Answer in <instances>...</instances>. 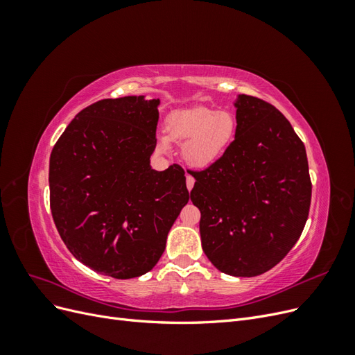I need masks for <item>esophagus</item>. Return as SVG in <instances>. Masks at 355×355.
Masks as SVG:
<instances>
[{
    "label": "esophagus",
    "instance_id": "obj_1",
    "mask_svg": "<svg viewBox=\"0 0 355 355\" xmlns=\"http://www.w3.org/2000/svg\"><path fill=\"white\" fill-rule=\"evenodd\" d=\"M194 184H196L194 178L189 176V175H187V188H188V191H191L192 188H194Z\"/></svg>",
    "mask_w": 355,
    "mask_h": 355
}]
</instances>
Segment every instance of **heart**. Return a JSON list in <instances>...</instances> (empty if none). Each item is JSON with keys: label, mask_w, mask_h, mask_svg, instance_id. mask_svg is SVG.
<instances>
[{"label": "heart", "mask_w": 355, "mask_h": 355, "mask_svg": "<svg viewBox=\"0 0 355 355\" xmlns=\"http://www.w3.org/2000/svg\"><path fill=\"white\" fill-rule=\"evenodd\" d=\"M166 136L158 137L161 151H168V139L182 145V157L194 168H207L219 161L234 142L237 120L227 110L194 108L167 118Z\"/></svg>", "instance_id": "b5f03b06"}]
</instances>
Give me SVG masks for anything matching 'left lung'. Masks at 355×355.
<instances>
[{"mask_svg":"<svg viewBox=\"0 0 355 355\" xmlns=\"http://www.w3.org/2000/svg\"><path fill=\"white\" fill-rule=\"evenodd\" d=\"M237 133L223 157L192 171L191 201L201 211V247L220 272L254 277L292 250L306 223V151L287 118L268 102L239 94Z\"/></svg>","mask_w":355,"mask_h":355,"instance_id":"1","label":"left lung"}]
</instances>
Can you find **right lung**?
Listing matches in <instances>:
<instances>
[{
    "label": "right lung",
    "instance_id": "add662e5",
    "mask_svg": "<svg viewBox=\"0 0 355 355\" xmlns=\"http://www.w3.org/2000/svg\"><path fill=\"white\" fill-rule=\"evenodd\" d=\"M159 99L124 96L75 115L50 155V209L77 261L127 280L151 271L189 200L173 164L151 167Z\"/></svg>",
    "mask_w": 355,
    "mask_h": 355
}]
</instances>
